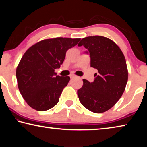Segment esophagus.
Here are the masks:
<instances>
[{
  "mask_svg": "<svg viewBox=\"0 0 147 147\" xmlns=\"http://www.w3.org/2000/svg\"><path fill=\"white\" fill-rule=\"evenodd\" d=\"M76 76L74 75V74H72V75H71V78H76Z\"/></svg>",
  "mask_w": 147,
  "mask_h": 147,
  "instance_id": "esophagus-1",
  "label": "esophagus"
}]
</instances>
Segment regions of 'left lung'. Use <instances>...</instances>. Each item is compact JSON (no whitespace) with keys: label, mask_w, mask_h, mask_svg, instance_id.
<instances>
[{"label":"left lung","mask_w":147,"mask_h":147,"mask_svg":"<svg viewBox=\"0 0 147 147\" xmlns=\"http://www.w3.org/2000/svg\"><path fill=\"white\" fill-rule=\"evenodd\" d=\"M88 50L91 67L97 69L93 82L83 79L77 93L81 104L89 111L101 113L115 105L123 95L128 72L123 52L115 43L106 37L83 38L78 46Z\"/></svg>","instance_id":"8db88e82"}]
</instances>
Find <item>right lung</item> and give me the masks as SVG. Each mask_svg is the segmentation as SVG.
<instances>
[{"label": "right lung", "mask_w": 147, "mask_h": 147, "mask_svg": "<svg viewBox=\"0 0 147 147\" xmlns=\"http://www.w3.org/2000/svg\"><path fill=\"white\" fill-rule=\"evenodd\" d=\"M80 39H47L27 50L16 69L17 85L26 102L37 111H46L58 104L69 76L56 75L66 52Z\"/></svg>", "instance_id": "1"}]
</instances>
